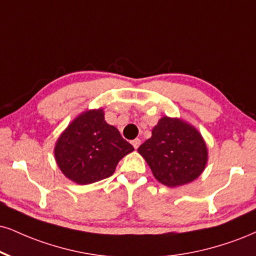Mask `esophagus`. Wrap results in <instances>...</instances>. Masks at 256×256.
<instances>
[{"label": "esophagus", "instance_id": "esophagus-1", "mask_svg": "<svg viewBox=\"0 0 256 256\" xmlns=\"http://www.w3.org/2000/svg\"><path fill=\"white\" fill-rule=\"evenodd\" d=\"M132 144H133L135 150H136V148H138V146L141 144V140H140V138H134V140L132 141Z\"/></svg>", "mask_w": 256, "mask_h": 256}]
</instances>
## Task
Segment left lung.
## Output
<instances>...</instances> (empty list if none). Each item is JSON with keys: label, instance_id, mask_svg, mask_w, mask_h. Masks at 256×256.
Listing matches in <instances>:
<instances>
[{"label": "left lung", "instance_id": "left-lung-1", "mask_svg": "<svg viewBox=\"0 0 256 256\" xmlns=\"http://www.w3.org/2000/svg\"><path fill=\"white\" fill-rule=\"evenodd\" d=\"M153 174L162 184L174 188L200 176L208 160L206 144L192 126L178 118H162L152 138L138 147Z\"/></svg>", "mask_w": 256, "mask_h": 256}]
</instances>
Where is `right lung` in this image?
<instances>
[{
  "label": "right lung",
  "mask_w": 256,
  "mask_h": 256,
  "mask_svg": "<svg viewBox=\"0 0 256 256\" xmlns=\"http://www.w3.org/2000/svg\"><path fill=\"white\" fill-rule=\"evenodd\" d=\"M133 150L118 129L104 121L103 110L98 109L83 112L65 129L54 156L68 179L85 185L112 176L120 160Z\"/></svg>",
  "instance_id": "add662e5"
}]
</instances>
